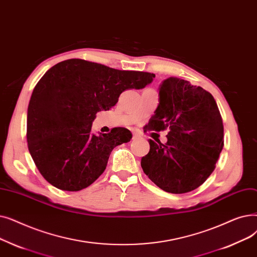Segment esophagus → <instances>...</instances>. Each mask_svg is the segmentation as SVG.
<instances>
[{
    "mask_svg": "<svg viewBox=\"0 0 257 257\" xmlns=\"http://www.w3.org/2000/svg\"><path fill=\"white\" fill-rule=\"evenodd\" d=\"M140 137H141V133L136 132V133L133 134V138H134V139H137V138H140Z\"/></svg>",
    "mask_w": 257,
    "mask_h": 257,
    "instance_id": "34e87169",
    "label": "esophagus"
}]
</instances>
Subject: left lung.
Masks as SVG:
<instances>
[{
  "label": "left lung",
  "mask_w": 257,
  "mask_h": 257,
  "mask_svg": "<svg viewBox=\"0 0 257 257\" xmlns=\"http://www.w3.org/2000/svg\"><path fill=\"white\" fill-rule=\"evenodd\" d=\"M166 128L167 142L150 139L141 167L166 192L192 191L212 174L224 146L223 120L213 96L187 80L165 79L145 132Z\"/></svg>",
  "instance_id": "8db88e82"
}]
</instances>
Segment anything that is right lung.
<instances>
[{
    "label": "right lung",
    "mask_w": 257,
    "mask_h": 257,
    "mask_svg": "<svg viewBox=\"0 0 257 257\" xmlns=\"http://www.w3.org/2000/svg\"><path fill=\"white\" fill-rule=\"evenodd\" d=\"M155 74L123 71L72 58L49 69L36 83L27 113L29 153L42 176L54 187L78 191L104 172L117 145L132 139L124 127L96 136V113L108 111L120 94L143 89Z\"/></svg>",
    "instance_id": "obj_1"
}]
</instances>
